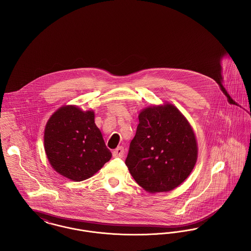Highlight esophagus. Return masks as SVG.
<instances>
[{"label":"esophagus","instance_id":"34e87169","mask_svg":"<svg viewBox=\"0 0 251 251\" xmlns=\"http://www.w3.org/2000/svg\"><path fill=\"white\" fill-rule=\"evenodd\" d=\"M124 153H125V151H124V148L118 147L113 151V155L114 156H118V157H122L123 155H124Z\"/></svg>","mask_w":251,"mask_h":251}]
</instances>
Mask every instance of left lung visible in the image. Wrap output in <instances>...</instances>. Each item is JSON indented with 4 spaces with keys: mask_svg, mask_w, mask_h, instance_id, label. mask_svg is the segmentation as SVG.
<instances>
[{
    "mask_svg": "<svg viewBox=\"0 0 251 251\" xmlns=\"http://www.w3.org/2000/svg\"><path fill=\"white\" fill-rule=\"evenodd\" d=\"M138 118L125 164L145 191L170 192L190 176L197 160L192 127L172 104L146 108Z\"/></svg>",
    "mask_w": 251,
    "mask_h": 251,
    "instance_id": "8db88e82",
    "label": "left lung"
}]
</instances>
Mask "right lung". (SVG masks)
Returning a JSON list of instances; mask_svg holds the SVG:
<instances>
[{
  "label": "right lung",
  "instance_id": "right-lung-1",
  "mask_svg": "<svg viewBox=\"0 0 251 251\" xmlns=\"http://www.w3.org/2000/svg\"><path fill=\"white\" fill-rule=\"evenodd\" d=\"M94 112L64 106L48 120L45 132L47 158L59 175L74 181L93 176L112 153L106 147Z\"/></svg>",
  "mask_w": 251,
  "mask_h": 251
}]
</instances>
